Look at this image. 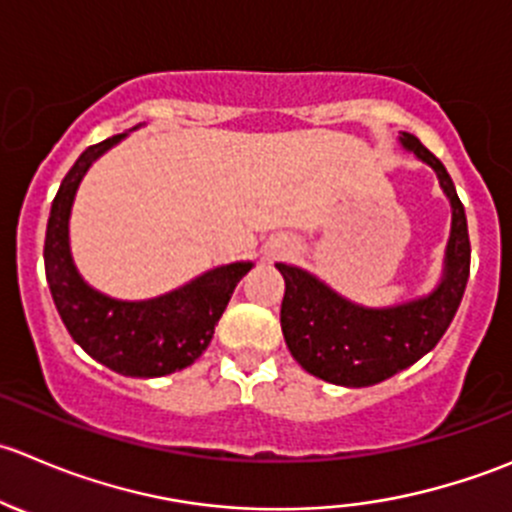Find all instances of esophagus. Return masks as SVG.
I'll use <instances>...</instances> for the list:
<instances>
[{"label":"esophagus","mask_w":512,"mask_h":512,"mask_svg":"<svg viewBox=\"0 0 512 512\" xmlns=\"http://www.w3.org/2000/svg\"><path fill=\"white\" fill-rule=\"evenodd\" d=\"M276 254H278V249H276V246H273V249L268 251V256H276Z\"/></svg>","instance_id":"34e87169"}]
</instances>
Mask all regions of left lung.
I'll return each mask as SVG.
<instances>
[{"label":"left lung","mask_w":512,"mask_h":512,"mask_svg":"<svg viewBox=\"0 0 512 512\" xmlns=\"http://www.w3.org/2000/svg\"><path fill=\"white\" fill-rule=\"evenodd\" d=\"M401 144L438 174L453 209L443 276L428 296L388 308H366L343 298L313 273L276 263L286 281L281 331L288 351L303 371L336 386H376L433 351L448 331L468 283V221L453 179L416 136L403 131Z\"/></svg>","instance_id":"1"}]
</instances>
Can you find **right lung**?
Masks as SVG:
<instances>
[{
    "instance_id": "1",
    "label": "right lung",
    "mask_w": 512,
    "mask_h": 512,
    "mask_svg": "<svg viewBox=\"0 0 512 512\" xmlns=\"http://www.w3.org/2000/svg\"><path fill=\"white\" fill-rule=\"evenodd\" d=\"M124 136L116 134L89 146L64 176L49 214L44 271L64 326L94 361L121 376H169L191 366L206 351L236 283L254 263L236 261L211 268L186 286L149 301H119L91 288L74 266L69 216L89 166Z\"/></svg>"
}]
</instances>
